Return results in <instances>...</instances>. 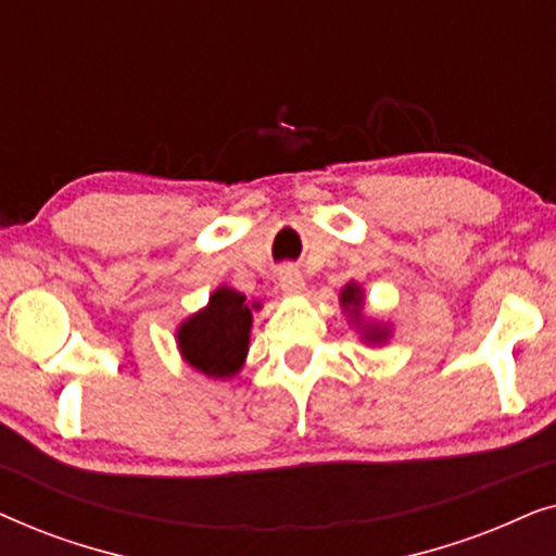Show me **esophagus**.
Instances as JSON below:
<instances>
[{"label":"esophagus","instance_id":"obj_1","mask_svg":"<svg viewBox=\"0 0 556 556\" xmlns=\"http://www.w3.org/2000/svg\"><path fill=\"white\" fill-rule=\"evenodd\" d=\"M278 283H280V291L288 293V295H299L303 293V276L301 270L295 268V265H283L278 273Z\"/></svg>","mask_w":556,"mask_h":556}]
</instances>
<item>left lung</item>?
<instances>
[{"label": "left lung", "mask_w": 556, "mask_h": 556, "mask_svg": "<svg viewBox=\"0 0 556 556\" xmlns=\"http://www.w3.org/2000/svg\"><path fill=\"white\" fill-rule=\"evenodd\" d=\"M339 301H341V308H344L346 314L352 316V321H356V326L362 329V339L367 341V344H382V341H387V337H390V329H387V326L364 321V316H362L364 295H362L359 286H356V283L344 286V291H341Z\"/></svg>", "instance_id": "1"}]
</instances>
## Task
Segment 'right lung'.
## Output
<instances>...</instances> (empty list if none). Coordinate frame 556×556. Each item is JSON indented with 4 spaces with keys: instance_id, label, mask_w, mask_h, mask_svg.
I'll use <instances>...</instances> for the list:
<instances>
[{
    "instance_id": "right-lung-1",
    "label": "right lung",
    "mask_w": 556,
    "mask_h": 556,
    "mask_svg": "<svg viewBox=\"0 0 556 556\" xmlns=\"http://www.w3.org/2000/svg\"><path fill=\"white\" fill-rule=\"evenodd\" d=\"M253 308H261V303L250 306L235 288L219 286L207 306L177 329V344L187 364L215 379L238 375L248 356Z\"/></svg>"
}]
</instances>
